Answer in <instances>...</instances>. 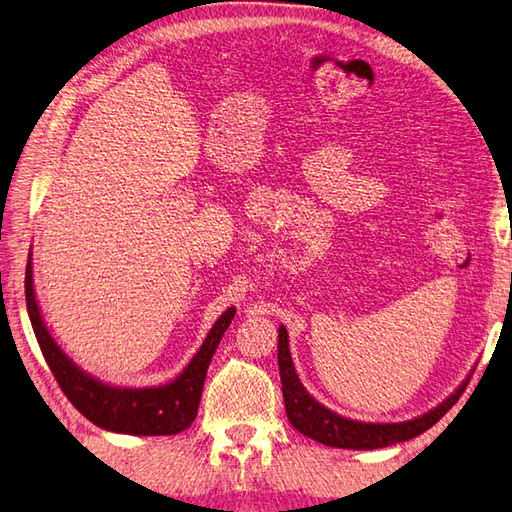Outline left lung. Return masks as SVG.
I'll use <instances>...</instances> for the list:
<instances>
[{"instance_id": "8db88e82", "label": "left lung", "mask_w": 512, "mask_h": 512, "mask_svg": "<svg viewBox=\"0 0 512 512\" xmlns=\"http://www.w3.org/2000/svg\"><path fill=\"white\" fill-rule=\"evenodd\" d=\"M278 367H280V382H283V398H285V411L294 429L302 435L311 437L320 444L336 446V448H356V451H367V448H384L398 442H406L411 437H417L424 431H429L440 417L451 409V406L460 400L457 389L451 398L442 402L437 409L424 413L420 417L406 422H393V424H371V422H356L347 420L338 413L329 411L327 406L318 404L302 387L294 362L289 356V340L287 329H278Z\"/></svg>"}]
</instances>
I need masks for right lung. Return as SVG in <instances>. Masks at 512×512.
I'll return each instance as SVG.
<instances>
[{
	"mask_svg": "<svg viewBox=\"0 0 512 512\" xmlns=\"http://www.w3.org/2000/svg\"><path fill=\"white\" fill-rule=\"evenodd\" d=\"M26 305L39 349L72 406L101 429L128 435H176L194 422L207 367H210L218 342H221L223 333L236 314V309L229 307L216 320L212 331L207 333L203 347L196 351L192 362L187 364L174 382L156 389H119L108 387V384L83 373L50 338L35 300L30 260L26 265Z\"/></svg>",
	"mask_w": 512,
	"mask_h": 512,
	"instance_id": "add662e5",
	"label": "right lung"
}]
</instances>
